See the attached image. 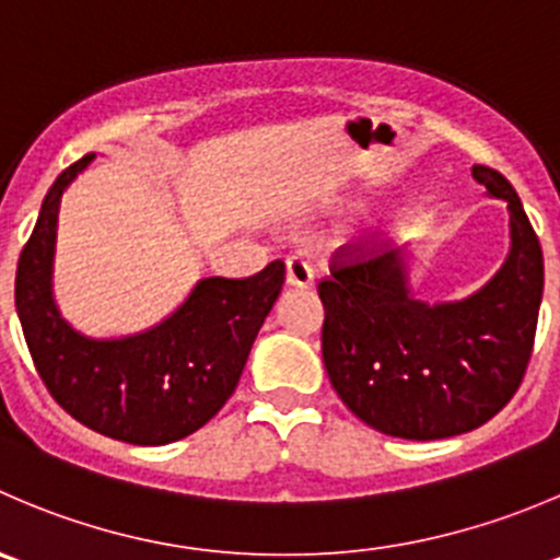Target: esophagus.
Returning a JSON list of instances; mask_svg holds the SVG:
<instances>
[{"instance_id": "34e87169", "label": "esophagus", "mask_w": 560, "mask_h": 560, "mask_svg": "<svg viewBox=\"0 0 560 560\" xmlns=\"http://www.w3.org/2000/svg\"><path fill=\"white\" fill-rule=\"evenodd\" d=\"M312 281H314V268L308 265V259H303V257L287 259V284L312 287Z\"/></svg>"}]
</instances>
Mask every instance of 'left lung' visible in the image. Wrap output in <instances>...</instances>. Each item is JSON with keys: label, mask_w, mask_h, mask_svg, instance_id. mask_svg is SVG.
Returning <instances> with one entry per match:
<instances>
[{"label": "left lung", "mask_w": 560, "mask_h": 560, "mask_svg": "<svg viewBox=\"0 0 560 560\" xmlns=\"http://www.w3.org/2000/svg\"><path fill=\"white\" fill-rule=\"evenodd\" d=\"M509 208V254L474 295L427 303L410 284V248L336 262L319 281L323 361L363 424L405 441H441L487 424L523 383L545 259L512 183L474 166Z\"/></svg>", "instance_id": "obj_1"}]
</instances>
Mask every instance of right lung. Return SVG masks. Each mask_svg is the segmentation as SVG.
I'll use <instances>...</instances> for the list:
<instances>
[{
	"label": "right lung",
	"instance_id": "right-lung-1",
	"mask_svg": "<svg viewBox=\"0 0 560 560\" xmlns=\"http://www.w3.org/2000/svg\"><path fill=\"white\" fill-rule=\"evenodd\" d=\"M92 159L48 188L15 270V312L37 374L75 421L133 446H166L226 405L284 284V262L248 279H199L175 312L139 334H81L54 298V257L62 194Z\"/></svg>",
	"mask_w": 560,
	"mask_h": 560
}]
</instances>
